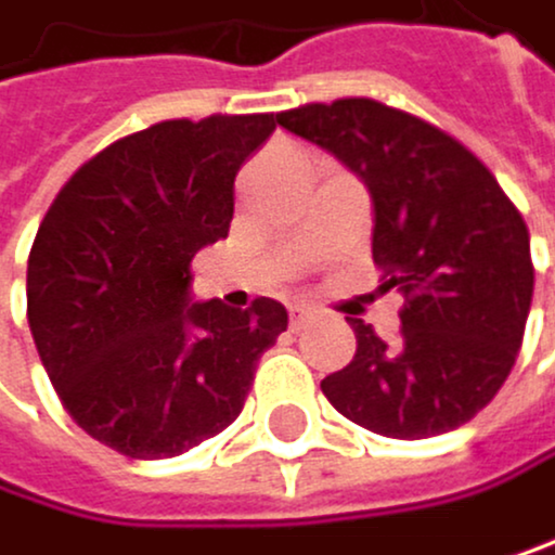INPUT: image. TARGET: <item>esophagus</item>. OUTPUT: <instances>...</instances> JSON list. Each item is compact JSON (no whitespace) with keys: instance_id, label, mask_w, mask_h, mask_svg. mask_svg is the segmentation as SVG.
I'll return each instance as SVG.
<instances>
[{"instance_id":"34e87169","label":"esophagus","mask_w":555,"mask_h":555,"mask_svg":"<svg viewBox=\"0 0 555 555\" xmlns=\"http://www.w3.org/2000/svg\"><path fill=\"white\" fill-rule=\"evenodd\" d=\"M317 323V313L310 310V306H293L289 310V326L299 333V330H306V326H313Z\"/></svg>"}]
</instances>
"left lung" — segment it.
<instances>
[{
    "mask_svg": "<svg viewBox=\"0 0 555 555\" xmlns=\"http://www.w3.org/2000/svg\"><path fill=\"white\" fill-rule=\"evenodd\" d=\"M289 134L347 165L374 205L380 286L404 296L387 344L347 320L357 353L323 377L353 425L387 438L462 428L513 371L532 302L529 229L492 171L444 130L377 100H337L275 114Z\"/></svg>",
    "mask_w": 555,
    "mask_h": 555,
    "instance_id": "obj_1",
    "label": "left lung"
}]
</instances>
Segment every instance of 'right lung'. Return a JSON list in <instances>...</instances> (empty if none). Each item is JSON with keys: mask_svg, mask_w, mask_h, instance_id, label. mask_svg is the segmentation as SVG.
I'll return each instance as SVG.
<instances>
[{"mask_svg": "<svg viewBox=\"0 0 555 555\" xmlns=\"http://www.w3.org/2000/svg\"><path fill=\"white\" fill-rule=\"evenodd\" d=\"M272 114L165 120L100 151L36 232L29 330L63 408L127 459H175L238 417L256 360L286 330L192 296V259L229 235L235 175Z\"/></svg>", "mask_w": 555, "mask_h": 555, "instance_id": "add662e5", "label": "right lung"}]
</instances>
